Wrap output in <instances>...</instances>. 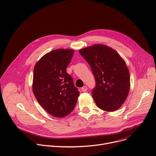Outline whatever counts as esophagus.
Returning a JSON list of instances; mask_svg holds the SVG:
<instances>
[{
	"label": "esophagus",
	"mask_w": 156,
	"mask_h": 156,
	"mask_svg": "<svg viewBox=\"0 0 156 156\" xmlns=\"http://www.w3.org/2000/svg\"><path fill=\"white\" fill-rule=\"evenodd\" d=\"M81 89L82 91H83V92H86V91L87 90V87L86 86H84L82 87Z\"/></svg>",
	"instance_id": "obj_1"
}]
</instances>
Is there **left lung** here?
Returning a JSON list of instances; mask_svg holds the SVG:
<instances>
[{"label": "left lung", "instance_id": "8db88e82", "mask_svg": "<svg viewBox=\"0 0 156 156\" xmlns=\"http://www.w3.org/2000/svg\"><path fill=\"white\" fill-rule=\"evenodd\" d=\"M96 80L93 97L100 109L112 112L125 101L130 87V73L126 64L115 50L103 44L80 49Z\"/></svg>", "mask_w": 156, "mask_h": 156}]
</instances>
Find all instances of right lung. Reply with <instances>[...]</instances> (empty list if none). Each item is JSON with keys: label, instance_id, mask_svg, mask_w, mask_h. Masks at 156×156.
Wrapping results in <instances>:
<instances>
[{"label": "right lung", "instance_id": "1", "mask_svg": "<svg viewBox=\"0 0 156 156\" xmlns=\"http://www.w3.org/2000/svg\"><path fill=\"white\" fill-rule=\"evenodd\" d=\"M74 51L54 50L43 55L34 67L33 94L44 110L55 117L70 114L80 94L66 70Z\"/></svg>", "mask_w": 156, "mask_h": 156}]
</instances>
